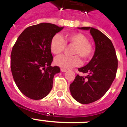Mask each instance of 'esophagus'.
<instances>
[{"label": "esophagus", "instance_id": "34e87169", "mask_svg": "<svg viewBox=\"0 0 127 127\" xmlns=\"http://www.w3.org/2000/svg\"><path fill=\"white\" fill-rule=\"evenodd\" d=\"M61 71L62 72H65L67 71V70L65 69V68H61Z\"/></svg>", "mask_w": 127, "mask_h": 127}]
</instances>
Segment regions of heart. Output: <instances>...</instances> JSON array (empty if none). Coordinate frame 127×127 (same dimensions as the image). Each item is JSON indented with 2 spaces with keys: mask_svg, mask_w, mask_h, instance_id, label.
Returning a JSON list of instances; mask_svg holds the SVG:
<instances>
[{
  "mask_svg": "<svg viewBox=\"0 0 127 127\" xmlns=\"http://www.w3.org/2000/svg\"><path fill=\"white\" fill-rule=\"evenodd\" d=\"M66 43L74 45L72 54L74 55H60L55 59V64L63 68H70L81 64V59L87 61L90 59L94 53V47L89 42L88 37L81 32L67 33L64 39L59 34L52 38L50 44V50L54 55L60 54L64 50Z\"/></svg>",
  "mask_w": 127,
  "mask_h": 127,
  "instance_id": "heart-1",
  "label": "heart"
}]
</instances>
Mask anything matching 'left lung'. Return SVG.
<instances>
[{
  "instance_id": "1",
  "label": "left lung",
  "mask_w": 127,
  "mask_h": 127,
  "mask_svg": "<svg viewBox=\"0 0 127 127\" xmlns=\"http://www.w3.org/2000/svg\"><path fill=\"white\" fill-rule=\"evenodd\" d=\"M89 30L96 45L95 55L88 65L78 68L81 72L88 73L87 76L79 74L70 85L72 97L81 104H89L103 97L115 79L118 68V59L111 41L98 30Z\"/></svg>"
}]
</instances>
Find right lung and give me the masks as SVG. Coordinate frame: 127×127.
I'll use <instances>...</instances> for the list:
<instances>
[{"label":"right lung","instance_id":"1","mask_svg":"<svg viewBox=\"0 0 127 127\" xmlns=\"http://www.w3.org/2000/svg\"><path fill=\"white\" fill-rule=\"evenodd\" d=\"M63 28L46 23L31 26L22 32L14 45L11 72L16 86L26 97L41 99L52 90L53 77L60 69L51 66L53 56L50 44L52 37Z\"/></svg>","mask_w":127,"mask_h":127}]
</instances>
